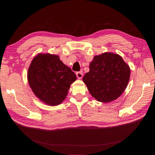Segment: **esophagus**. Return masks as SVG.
Masks as SVG:
<instances>
[{"mask_svg": "<svg viewBox=\"0 0 155 155\" xmlns=\"http://www.w3.org/2000/svg\"><path fill=\"white\" fill-rule=\"evenodd\" d=\"M76 76L78 77V78L79 79H81L83 76V72L82 71H80V72H78L76 73Z\"/></svg>", "mask_w": 155, "mask_h": 155, "instance_id": "esophagus-1", "label": "esophagus"}]
</instances>
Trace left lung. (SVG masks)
Returning <instances> with one entry per match:
<instances>
[{
	"label": "left lung",
	"mask_w": 155,
	"mask_h": 155,
	"mask_svg": "<svg viewBox=\"0 0 155 155\" xmlns=\"http://www.w3.org/2000/svg\"><path fill=\"white\" fill-rule=\"evenodd\" d=\"M89 68L90 71L85 74L83 80L97 101H112L124 92L130 70L121 56L108 52L96 55Z\"/></svg>",
	"instance_id": "obj_1"
}]
</instances>
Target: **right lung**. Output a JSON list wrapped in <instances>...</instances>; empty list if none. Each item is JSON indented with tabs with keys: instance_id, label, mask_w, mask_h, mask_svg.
I'll list each match as a JSON object with an SVG mask.
<instances>
[{
	"instance_id": "1",
	"label": "right lung",
	"mask_w": 155,
	"mask_h": 155,
	"mask_svg": "<svg viewBox=\"0 0 155 155\" xmlns=\"http://www.w3.org/2000/svg\"><path fill=\"white\" fill-rule=\"evenodd\" d=\"M76 76L64 65L58 55L39 54L28 72V80L35 95L49 105L60 104L66 97Z\"/></svg>"
}]
</instances>
